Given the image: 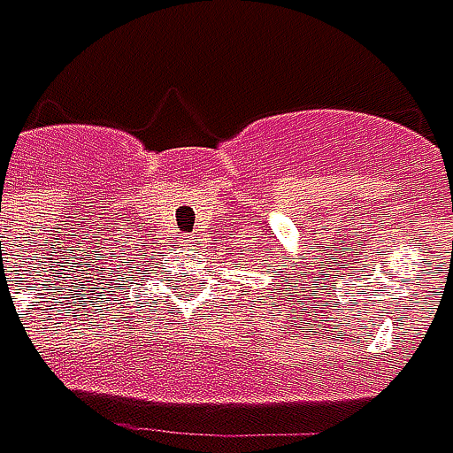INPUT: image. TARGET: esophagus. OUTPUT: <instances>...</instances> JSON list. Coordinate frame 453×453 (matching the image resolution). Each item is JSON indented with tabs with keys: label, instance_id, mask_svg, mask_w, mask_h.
I'll list each match as a JSON object with an SVG mask.
<instances>
[{
	"label": "esophagus",
	"instance_id": "obj_1",
	"mask_svg": "<svg viewBox=\"0 0 453 453\" xmlns=\"http://www.w3.org/2000/svg\"><path fill=\"white\" fill-rule=\"evenodd\" d=\"M183 242H186V244H193V242H196V237H188V239H183Z\"/></svg>",
	"mask_w": 453,
	"mask_h": 453
}]
</instances>
